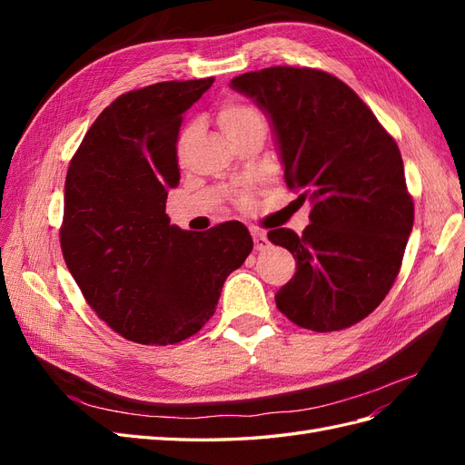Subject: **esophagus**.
Returning a JSON list of instances; mask_svg holds the SVG:
<instances>
[{"instance_id":"34e87169","label":"esophagus","mask_w":465,"mask_h":465,"mask_svg":"<svg viewBox=\"0 0 465 465\" xmlns=\"http://www.w3.org/2000/svg\"><path fill=\"white\" fill-rule=\"evenodd\" d=\"M252 232V238H254V248L256 250H265L267 246H270V241H267V234L263 232V231H260V229H252L250 231Z\"/></svg>"}]
</instances>
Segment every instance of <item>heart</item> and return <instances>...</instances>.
I'll use <instances>...</instances> for the list:
<instances>
[{
    "instance_id": "heart-1",
    "label": "heart",
    "mask_w": 465,
    "mask_h": 465,
    "mask_svg": "<svg viewBox=\"0 0 465 465\" xmlns=\"http://www.w3.org/2000/svg\"><path fill=\"white\" fill-rule=\"evenodd\" d=\"M217 122L221 125L223 134L227 135L231 142H234V139H238L242 134L258 128V125H265L262 112L256 106H252L242 101H234V98H231V101H224L219 106Z\"/></svg>"
}]
</instances>
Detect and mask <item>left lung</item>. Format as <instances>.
<instances>
[{
  "mask_svg": "<svg viewBox=\"0 0 465 465\" xmlns=\"http://www.w3.org/2000/svg\"><path fill=\"white\" fill-rule=\"evenodd\" d=\"M231 87L270 116L287 186L312 203L302 234L267 232L297 260L277 308L312 331L353 326L384 301L413 229L396 142L353 89L320 69L265 67Z\"/></svg>",
  "mask_w": 465,
  "mask_h": 465,
  "instance_id": "left-lung-1",
  "label": "left lung"
}]
</instances>
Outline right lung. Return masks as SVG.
Instances as JSON below:
<instances>
[{"mask_svg":"<svg viewBox=\"0 0 465 465\" xmlns=\"http://www.w3.org/2000/svg\"><path fill=\"white\" fill-rule=\"evenodd\" d=\"M211 85L213 77L163 81L120 94L67 168L65 265L96 316L135 343L171 345L198 333L224 279L254 246L238 221L192 232L164 211L180 182L182 118Z\"/></svg>","mask_w":465,"mask_h":465,"instance_id":"add662e5","label":"right lung"}]
</instances>
